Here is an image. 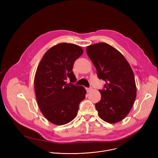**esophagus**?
Listing matches in <instances>:
<instances>
[{
	"label": "esophagus",
	"instance_id": "34e87169",
	"mask_svg": "<svg viewBox=\"0 0 158 158\" xmlns=\"http://www.w3.org/2000/svg\"><path fill=\"white\" fill-rule=\"evenodd\" d=\"M93 90V88L92 87H89V88H87L86 89V91L87 93H90Z\"/></svg>",
	"mask_w": 158,
	"mask_h": 158
}]
</instances>
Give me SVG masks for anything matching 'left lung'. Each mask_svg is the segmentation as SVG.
Wrapping results in <instances>:
<instances>
[{"label": "left lung", "mask_w": 158, "mask_h": 158, "mask_svg": "<svg viewBox=\"0 0 158 158\" xmlns=\"http://www.w3.org/2000/svg\"><path fill=\"white\" fill-rule=\"evenodd\" d=\"M86 52L99 79L106 82L99 90L101 99L95 104L98 114L107 123H118L129 114L136 98L133 71L124 56L106 43L87 46Z\"/></svg>", "instance_id": "8db88e82"}]
</instances>
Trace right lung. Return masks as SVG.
I'll use <instances>...</instances> for the list:
<instances>
[{
  "instance_id": "right-lung-1",
  "label": "right lung",
  "mask_w": 158,
  "mask_h": 158,
  "mask_svg": "<svg viewBox=\"0 0 158 158\" xmlns=\"http://www.w3.org/2000/svg\"><path fill=\"white\" fill-rule=\"evenodd\" d=\"M83 52L77 45L60 43L49 49L39 64L34 79L36 99L42 114L54 124L73 121L85 98L84 87L72 84L76 81L74 63Z\"/></svg>"
}]
</instances>
